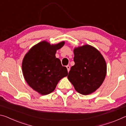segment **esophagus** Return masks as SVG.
<instances>
[{
	"instance_id": "esophagus-1",
	"label": "esophagus",
	"mask_w": 126,
	"mask_h": 126,
	"mask_svg": "<svg viewBox=\"0 0 126 126\" xmlns=\"http://www.w3.org/2000/svg\"><path fill=\"white\" fill-rule=\"evenodd\" d=\"M67 70H68V72H69L70 71V66L69 65H67Z\"/></svg>"
}]
</instances>
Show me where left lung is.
Listing matches in <instances>:
<instances>
[{
  "label": "left lung",
  "mask_w": 126,
  "mask_h": 126,
  "mask_svg": "<svg viewBox=\"0 0 126 126\" xmlns=\"http://www.w3.org/2000/svg\"><path fill=\"white\" fill-rule=\"evenodd\" d=\"M75 64L71 68L68 79L76 90L89 94L99 88L106 77V63L98 50L89 45L74 50Z\"/></svg>",
  "instance_id": "1"
}]
</instances>
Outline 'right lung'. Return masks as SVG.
<instances>
[{
    "label": "right lung",
    "mask_w": 126,
    "mask_h": 126,
    "mask_svg": "<svg viewBox=\"0 0 126 126\" xmlns=\"http://www.w3.org/2000/svg\"><path fill=\"white\" fill-rule=\"evenodd\" d=\"M64 44L62 42L50 45L43 41L36 44L25 55L22 63L23 76L27 83L42 95L50 93L57 83L68 75L67 69L55 57L57 49Z\"/></svg>",
    "instance_id": "1"
}]
</instances>
